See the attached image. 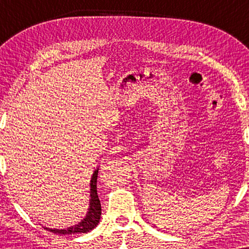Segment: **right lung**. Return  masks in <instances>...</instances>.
<instances>
[{
    "label": "right lung",
    "mask_w": 249,
    "mask_h": 249,
    "mask_svg": "<svg viewBox=\"0 0 249 249\" xmlns=\"http://www.w3.org/2000/svg\"><path fill=\"white\" fill-rule=\"evenodd\" d=\"M97 176H98V169L95 170L93 177L90 180V206L89 211H88L87 215L85 219L78 223L77 226L68 228V229H49L45 228L46 230H50L51 232L57 233V234H72V233H86L89 232L91 229H94L100 222L102 207L101 202L97 195Z\"/></svg>",
    "instance_id": "add662e5"
}]
</instances>
